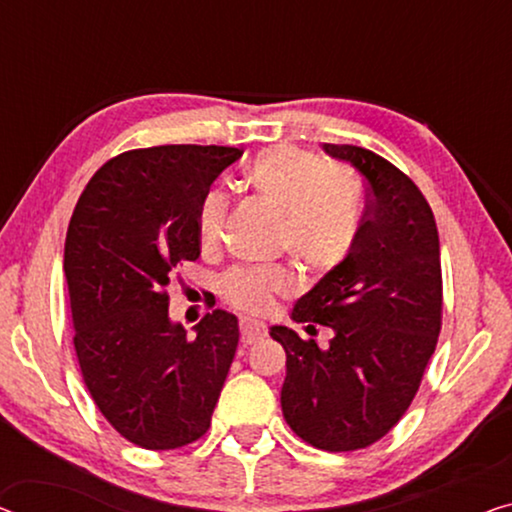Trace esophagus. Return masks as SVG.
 <instances>
[{"label":"esophagus","instance_id":"obj_1","mask_svg":"<svg viewBox=\"0 0 512 512\" xmlns=\"http://www.w3.org/2000/svg\"><path fill=\"white\" fill-rule=\"evenodd\" d=\"M239 326H241V342L246 347L253 345V342H257V340H262L266 335V326L255 322V319H250V317H243Z\"/></svg>","mask_w":512,"mask_h":512}]
</instances>
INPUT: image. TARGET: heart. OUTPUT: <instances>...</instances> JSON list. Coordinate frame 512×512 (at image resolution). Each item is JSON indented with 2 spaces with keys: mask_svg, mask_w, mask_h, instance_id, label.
Listing matches in <instances>:
<instances>
[{
  "mask_svg": "<svg viewBox=\"0 0 512 512\" xmlns=\"http://www.w3.org/2000/svg\"><path fill=\"white\" fill-rule=\"evenodd\" d=\"M246 186L278 209L276 246L305 271L331 273L354 253L363 227L361 183L347 167L326 165L308 149L278 144L253 158L243 174ZM230 200L213 188L197 204L195 223L204 246H216ZM294 278L280 264L234 266L220 278V296L234 308L266 315L276 296L289 294Z\"/></svg>",
  "mask_w": 512,
  "mask_h": 512,
  "instance_id": "b5f03b06",
  "label": "heart"
}]
</instances>
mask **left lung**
<instances>
[{
	"label": "left lung",
	"instance_id": "1",
	"mask_svg": "<svg viewBox=\"0 0 512 512\" xmlns=\"http://www.w3.org/2000/svg\"><path fill=\"white\" fill-rule=\"evenodd\" d=\"M368 186L361 236L338 269L301 296L294 322L331 326L329 349L273 326L287 354L280 402L305 444L368 448L400 423L437 347L444 315L439 234L421 190L400 167L354 144H324Z\"/></svg>",
	"mask_w": 512,
	"mask_h": 512
}]
</instances>
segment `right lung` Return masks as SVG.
Instances as JSON below:
<instances>
[{
    "mask_svg": "<svg viewBox=\"0 0 512 512\" xmlns=\"http://www.w3.org/2000/svg\"><path fill=\"white\" fill-rule=\"evenodd\" d=\"M241 154L216 144L124 151L89 179L68 223L64 273L82 379L105 421L147 451L207 434L234 361L236 317L213 310L188 338L167 317V287L200 257L197 204Z\"/></svg>",
    "mask_w": 512,
    "mask_h": 512,
    "instance_id": "right-lung-1",
    "label": "right lung"
}]
</instances>
